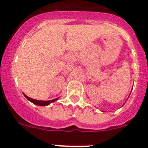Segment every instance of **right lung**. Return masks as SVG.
Instances as JSON below:
<instances>
[{"mask_svg":"<svg viewBox=\"0 0 148 148\" xmlns=\"http://www.w3.org/2000/svg\"><path fill=\"white\" fill-rule=\"evenodd\" d=\"M23 95H24V96L26 97V99H28L29 101H31V102L33 103V104L38 106H47L49 105V104L54 102V101H57L58 99H59V98H57V99H53V100H49V101H39V100H36V99H32V98L28 97V96L26 95L25 94H23Z\"/></svg>","mask_w":148,"mask_h":148,"instance_id":"add662e5","label":"right lung"}]
</instances>
